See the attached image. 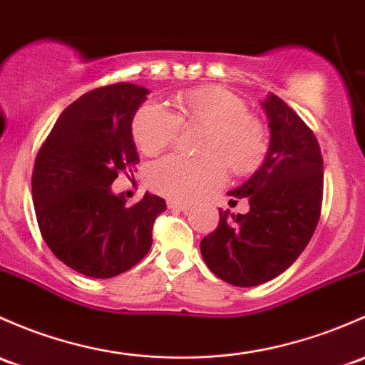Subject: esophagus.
I'll return each instance as SVG.
<instances>
[{
    "instance_id": "34e87169",
    "label": "esophagus",
    "mask_w": 365,
    "mask_h": 365,
    "mask_svg": "<svg viewBox=\"0 0 365 365\" xmlns=\"http://www.w3.org/2000/svg\"><path fill=\"white\" fill-rule=\"evenodd\" d=\"M168 206L173 210H178V212H187L190 208L189 202H182V201H168Z\"/></svg>"
}]
</instances>
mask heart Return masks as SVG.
Here are the masks:
<instances>
[{"instance_id":"1","label":"heart","mask_w":365,"mask_h":365,"mask_svg":"<svg viewBox=\"0 0 365 365\" xmlns=\"http://www.w3.org/2000/svg\"><path fill=\"white\" fill-rule=\"evenodd\" d=\"M206 129L199 145L202 159L168 155L147 170V182L157 194L192 201L225 180V167L237 176L250 175L262 164L267 133L240 96L217 86L195 87L175 98V113L157 103H145L134 113L131 133L138 148L157 155L171 147L180 129Z\"/></svg>"}]
</instances>
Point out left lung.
Returning <instances> with one entry per match:
<instances>
[{
	"label": "left lung",
	"mask_w": 365,
	"mask_h": 365,
	"mask_svg": "<svg viewBox=\"0 0 365 365\" xmlns=\"http://www.w3.org/2000/svg\"><path fill=\"white\" fill-rule=\"evenodd\" d=\"M271 141L264 164L229 192L248 199L250 212L220 210L217 229L201 241L215 276L236 287H255L289 269L312 240L322 212L324 159L312 129L278 96L262 103Z\"/></svg>",
	"instance_id": "1"
}]
</instances>
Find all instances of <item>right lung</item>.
Returning <instances> with one entry per match:
<instances>
[{"instance_id": "right-lung-1", "label": "right lung", "mask_w": 365, "mask_h": 365, "mask_svg": "<svg viewBox=\"0 0 365 365\" xmlns=\"http://www.w3.org/2000/svg\"><path fill=\"white\" fill-rule=\"evenodd\" d=\"M148 89L134 83L99 87L71 103L40 147L31 189L38 227L53 255L91 278H113L152 247L159 195L134 205L110 185L138 163L131 124Z\"/></svg>"}]
</instances>
